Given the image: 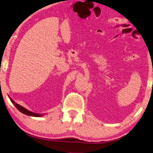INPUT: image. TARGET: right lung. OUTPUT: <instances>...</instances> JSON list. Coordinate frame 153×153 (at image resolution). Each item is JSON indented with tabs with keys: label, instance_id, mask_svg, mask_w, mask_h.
Segmentation results:
<instances>
[{
	"label": "right lung",
	"instance_id": "1",
	"mask_svg": "<svg viewBox=\"0 0 153 153\" xmlns=\"http://www.w3.org/2000/svg\"><path fill=\"white\" fill-rule=\"evenodd\" d=\"M10 100H11V101L12 102V103L14 104V105L16 106V108L18 109L19 111H21L22 113L24 114L28 115V116H35V117H39V116H42V114H38L33 113V112H32V111H30L29 110H26V108H23L22 106H21V105H19V104L16 103L15 101H14L11 98H10Z\"/></svg>",
	"mask_w": 153,
	"mask_h": 153
}]
</instances>
